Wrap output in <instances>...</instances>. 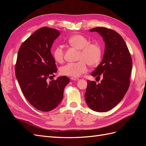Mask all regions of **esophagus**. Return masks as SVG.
<instances>
[{
  "mask_svg": "<svg viewBox=\"0 0 146 146\" xmlns=\"http://www.w3.org/2000/svg\"><path fill=\"white\" fill-rule=\"evenodd\" d=\"M70 80H74V81H77L79 80V78H76V77H70Z\"/></svg>",
  "mask_w": 146,
  "mask_h": 146,
  "instance_id": "obj_1",
  "label": "esophagus"
}]
</instances>
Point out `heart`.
I'll use <instances>...</instances> for the list:
<instances>
[{"instance_id": "heart-1", "label": "heart", "mask_w": 146, "mask_h": 146, "mask_svg": "<svg viewBox=\"0 0 146 146\" xmlns=\"http://www.w3.org/2000/svg\"><path fill=\"white\" fill-rule=\"evenodd\" d=\"M71 47L79 50L76 63H69L60 68L64 76L77 77L87 71V64L90 67L98 66L101 61L102 48L98 42H90V40L82 35L75 34L68 39ZM64 52L61 46L56 47L53 51V57L57 63L64 61Z\"/></svg>"}]
</instances>
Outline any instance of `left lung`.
<instances>
[{"label": "left lung", "instance_id": "left-lung-1", "mask_svg": "<svg viewBox=\"0 0 146 146\" xmlns=\"http://www.w3.org/2000/svg\"><path fill=\"white\" fill-rule=\"evenodd\" d=\"M90 31L99 33L105 43L102 61L91 73L103 79L98 84L87 81L85 98L91 110L106 112L120 102L129 89L132 60L124 40L115 31L99 27Z\"/></svg>", "mask_w": 146, "mask_h": 146}]
</instances>
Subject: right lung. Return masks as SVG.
Here are the masks:
<instances>
[{"mask_svg":"<svg viewBox=\"0 0 146 146\" xmlns=\"http://www.w3.org/2000/svg\"><path fill=\"white\" fill-rule=\"evenodd\" d=\"M60 35L56 29L42 27L22 44L17 54L15 74L21 89L29 103L42 111H50L61 103L69 83L66 76L47 82L57 71L50 49Z\"/></svg>","mask_w":146,"mask_h":146,"instance_id":"add662e5","label":"right lung"}]
</instances>
